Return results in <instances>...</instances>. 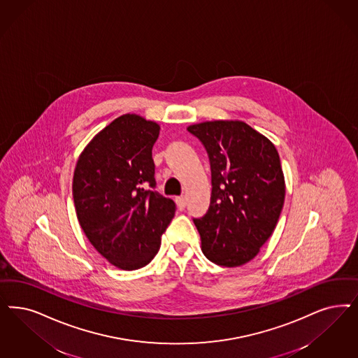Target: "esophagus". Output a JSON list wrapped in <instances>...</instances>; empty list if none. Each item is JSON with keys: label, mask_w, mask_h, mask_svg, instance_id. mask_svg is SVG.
<instances>
[{"label": "esophagus", "mask_w": 358, "mask_h": 358, "mask_svg": "<svg viewBox=\"0 0 358 358\" xmlns=\"http://www.w3.org/2000/svg\"><path fill=\"white\" fill-rule=\"evenodd\" d=\"M176 203H177V208L180 210H184L186 208V199L185 197H177L176 198Z\"/></svg>", "instance_id": "obj_1"}]
</instances>
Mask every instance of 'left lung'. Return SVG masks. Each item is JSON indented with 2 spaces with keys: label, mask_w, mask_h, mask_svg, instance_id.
Masks as SVG:
<instances>
[{
  "label": "left lung",
  "mask_w": 358,
  "mask_h": 358,
  "mask_svg": "<svg viewBox=\"0 0 358 358\" xmlns=\"http://www.w3.org/2000/svg\"><path fill=\"white\" fill-rule=\"evenodd\" d=\"M209 155L211 198L208 213L194 220L203 255L222 267L254 259L280 217L285 182L271 141L241 120L187 127Z\"/></svg>",
  "instance_id": "obj_1"
}]
</instances>
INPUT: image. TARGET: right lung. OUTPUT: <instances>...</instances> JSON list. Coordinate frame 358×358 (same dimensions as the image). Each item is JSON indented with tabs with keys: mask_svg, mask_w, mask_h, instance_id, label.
<instances>
[{
	"mask_svg": "<svg viewBox=\"0 0 358 358\" xmlns=\"http://www.w3.org/2000/svg\"><path fill=\"white\" fill-rule=\"evenodd\" d=\"M160 125L125 113L80 153L73 178L76 217L91 245L115 267L132 271L156 257L176 205L156 186L152 148Z\"/></svg>",
	"mask_w": 358,
	"mask_h": 358,
	"instance_id": "obj_1",
	"label": "right lung"
}]
</instances>
